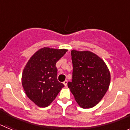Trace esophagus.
Returning <instances> with one entry per match:
<instances>
[{
	"instance_id": "1",
	"label": "esophagus",
	"mask_w": 130,
	"mask_h": 130,
	"mask_svg": "<svg viewBox=\"0 0 130 130\" xmlns=\"http://www.w3.org/2000/svg\"><path fill=\"white\" fill-rule=\"evenodd\" d=\"M63 84H64L65 87H66V86H67V84H68V81H67V80H65V81H64V82H63Z\"/></svg>"
}]
</instances>
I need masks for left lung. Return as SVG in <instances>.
I'll list each match as a JSON object with an SVG mask.
<instances>
[{
  "label": "left lung",
  "instance_id": "1",
  "mask_svg": "<svg viewBox=\"0 0 130 130\" xmlns=\"http://www.w3.org/2000/svg\"><path fill=\"white\" fill-rule=\"evenodd\" d=\"M73 75L68 87L83 109L97 105L109 87L111 75L105 62L89 51L72 50Z\"/></svg>",
  "mask_w": 130,
  "mask_h": 130
}]
</instances>
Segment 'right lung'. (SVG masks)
Masks as SVG:
<instances>
[{
	"instance_id": "obj_1",
	"label": "right lung",
	"mask_w": 130,
	"mask_h": 130,
	"mask_svg": "<svg viewBox=\"0 0 130 130\" xmlns=\"http://www.w3.org/2000/svg\"><path fill=\"white\" fill-rule=\"evenodd\" d=\"M67 49L43 47L30 58L22 73V85L27 97L40 107L52 103L64 85L57 80L56 63Z\"/></svg>"
}]
</instances>
